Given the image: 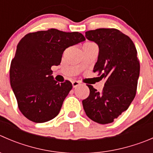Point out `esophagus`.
Wrapping results in <instances>:
<instances>
[{"label":"esophagus","mask_w":153,"mask_h":153,"mask_svg":"<svg viewBox=\"0 0 153 153\" xmlns=\"http://www.w3.org/2000/svg\"><path fill=\"white\" fill-rule=\"evenodd\" d=\"M72 87H73V88H75V87H77L78 86L80 85V82L79 81H72Z\"/></svg>","instance_id":"34e87169"}]
</instances>
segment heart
Returning <instances> with one entry per match:
<instances>
[{
  "instance_id": "obj_1",
  "label": "heart",
  "mask_w": 153,
  "mask_h": 153,
  "mask_svg": "<svg viewBox=\"0 0 153 153\" xmlns=\"http://www.w3.org/2000/svg\"><path fill=\"white\" fill-rule=\"evenodd\" d=\"M83 46H96V43H94V42H86V43H84Z\"/></svg>"
}]
</instances>
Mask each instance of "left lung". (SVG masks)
<instances>
[{
  "label": "left lung",
  "instance_id": "8db88e82",
  "mask_svg": "<svg viewBox=\"0 0 153 153\" xmlns=\"http://www.w3.org/2000/svg\"><path fill=\"white\" fill-rule=\"evenodd\" d=\"M99 46L93 72L106 80L102 92L87 85L90 95L82 101L87 116L99 124L114 122L134 99L140 75V63L134 43L114 28H99L85 33Z\"/></svg>",
  "mask_w": 153,
  "mask_h": 153
}]
</instances>
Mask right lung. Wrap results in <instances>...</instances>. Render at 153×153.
<instances>
[{"mask_svg": "<svg viewBox=\"0 0 153 153\" xmlns=\"http://www.w3.org/2000/svg\"><path fill=\"white\" fill-rule=\"evenodd\" d=\"M84 40L81 33L54 28L30 33L21 39L10 65V78L25 117L45 123L57 116L72 85L69 81L57 83L51 68L60 65L66 48Z\"/></svg>", "mask_w": 153, "mask_h": 153, "instance_id": "right-lung-1", "label": "right lung"}]
</instances>
